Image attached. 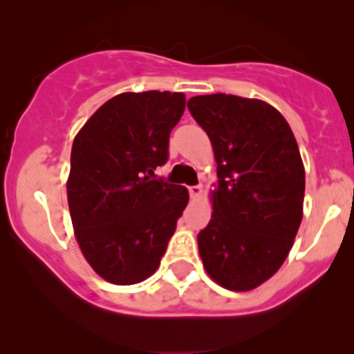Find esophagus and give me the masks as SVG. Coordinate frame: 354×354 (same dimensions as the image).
Returning <instances> with one entry per match:
<instances>
[{
    "instance_id": "obj_1",
    "label": "esophagus",
    "mask_w": 354,
    "mask_h": 354,
    "mask_svg": "<svg viewBox=\"0 0 354 354\" xmlns=\"http://www.w3.org/2000/svg\"><path fill=\"white\" fill-rule=\"evenodd\" d=\"M188 192H190L192 198H198L202 195V185H194V187L188 188Z\"/></svg>"
}]
</instances>
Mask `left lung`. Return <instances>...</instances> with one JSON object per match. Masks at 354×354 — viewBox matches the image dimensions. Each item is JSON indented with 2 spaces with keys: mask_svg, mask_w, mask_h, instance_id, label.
I'll return each instance as SVG.
<instances>
[{
  "mask_svg": "<svg viewBox=\"0 0 354 354\" xmlns=\"http://www.w3.org/2000/svg\"><path fill=\"white\" fill-rule=\"evenodd\" d=\"M188 109L212 142L219 178L198 233L203 267L223 288L250 291L283 266L301 223L298 144L283 114L259 99L195 95Z\"/></svg>",
  "mask_w": 354,
  "mask_h": 354,
  "instance_id": "left-lung-1",
  "label": "left lung"
}]
</instances>
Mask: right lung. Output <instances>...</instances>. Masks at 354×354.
Instances as JSON below:
<instances>
[{"label":"right lung","mask_w":354,"mask_h":354,"mask_svg":"<svg viewBox=\"0 0 354 354\" xmlns=\"http://www.w3.org/2000/svg\"><path fill=\"white\" fill-rule=\"evenodd\" d=\"M185 104L181 92H124L75 137L66 185L71 223L87 262L109 283L152 276L187 207V188L154 178Z\"/></svg>","instance_id":"1"}]
</instances>
